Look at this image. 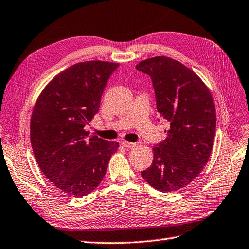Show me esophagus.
Returning <instances> with one entry per match:
<instances>
[{"mask_svg":"<svg viewBox=\"0 0 249 249\" xmlns=\"http://www.w3.org/2000/svg\"><path fill=\"white\" fill-rule=\"evenodd\" d=\"M121 144H123L124 147L128 148V149H133L136 145L135 142H125V141H124L123 142H121Z\"/></svg>","mask_w":249,"mask_h":249,"instance_id":"esophagus-1","label":"esophagus"}]
</instances>
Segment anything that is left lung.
Wrapping results in <instances>:
<instances>
[{
	"label": "left lung",
	"instance_id": "left-lung-1",
	"mask_svg": "<svg viewBox=\"0 0 249 249\" xmlns=\"http://www.w3.org/2000/svg\"><path fill=\"white\" fill-rule=\"evenodd\" d=\"M136 69L151 77L157 112L170 123L167 138L153 148L152 165L142 177L161 192L177 191L196 179L209 160L216 125L214 102L202 79L177 60L159 56Z\"/></svg>",
	"mask_w": 249,
	"mask_h": 249
}]
</instances>
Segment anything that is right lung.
<instances>
[{"label": "right lung", "mask_w": 249, "mask_h": 249, "mask_svg": "<svg viewBox=\"0 0 249 249\" xmlns=\"http://www.w3.org/2000/svg\"><path fill=\"white\" fill-rule=\"evenodd\" d=\"M119 66L87 61L60 72L42 90L30 120V142L41 171L74 197L89 195L107 172L119 143L89 135L108 78Z\"/></svg>", "instance_id": "right-lung-1"}]
</instances>
